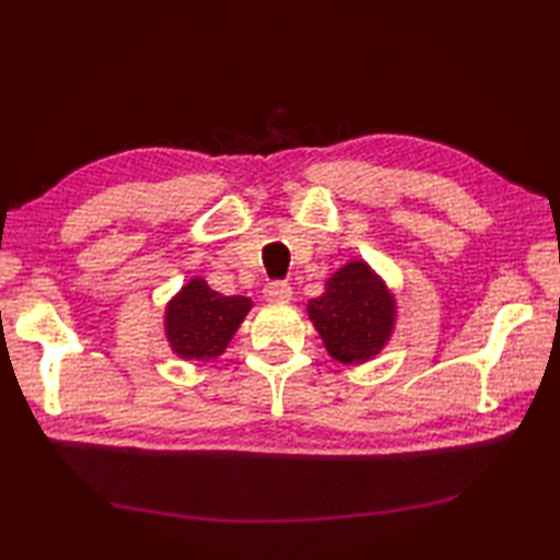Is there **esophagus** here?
<instances>
[{"instance_id":"34e87169","label":"esophagus","mask_w":560,"mask_h":560,"mask_svg":"<svg viewBox=\"0 0 560 560\" xmlns=\"http://www.w3.org/2000/svg\"><path fill=\"white\" fill-rule=\"evenodd\" d=\"M261 293H265V299L269 303H287V301H291V295H293V291H291L287 281H269Z\"/></svg>"}]
</instances>
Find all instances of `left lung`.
<instances>
[{"label": "left lung", "instance_id": "8db88e82", "mask_svg": "<svg viewBox=\"0 0 560 560\" xmlns=\"http://www.w3.org/2000/svg\"><path fill=\"white\" fill-rule=\"evenodd\" d=\"M307 315L331 359L365 363L389 341L397 305L385 281L355 259L331 273L323 295L307 301Z\"/></svg>", "mask_w": 560, "mask_h": 560}]
</instances>
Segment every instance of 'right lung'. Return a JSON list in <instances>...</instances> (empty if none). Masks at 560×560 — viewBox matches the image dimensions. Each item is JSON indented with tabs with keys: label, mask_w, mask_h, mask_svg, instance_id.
Wrapping results in <instances>:
<instances>
[{
	"label": "right lung",
	"mask_w": 560,
	"mask_h": 560,
	"mask_svg": "<svg viewBox=\"0 0 560 560\" xmlns=\"http://www.w3.org/2000/svg\"><path fill=\"white\" fill-rule=\"evenodd\" d=\"M253 301L223 295L205 279H189L165 305V339L185 361L217 359L229 347Z\"/></svg>",
	"instance_id": "obj_1"
}]
</instances>
